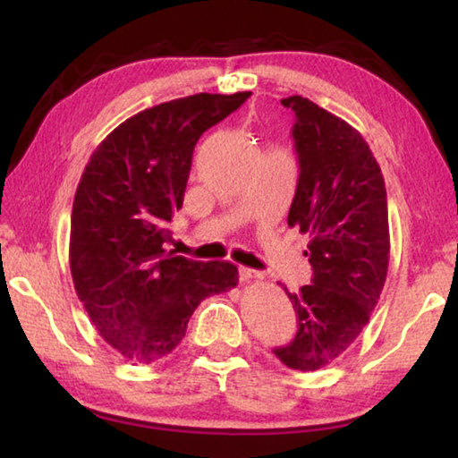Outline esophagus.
Listing matches in <instances>:
<instances>
[{"label":"esophagus","mask_w":458,"mask_h":458,"mask_svg":"<svg viewBox=\"0 0 458 458\" xmlns=\"http://www.w3.org/2000/svg\"><path fill=\"white\" fill-rule=\"evenodd\" d=\"M254 278H262V273L254 268H248V267H240V281L248 283V281H254Z\"/></svg>","instance_id":"34e87169"}]
</instances>
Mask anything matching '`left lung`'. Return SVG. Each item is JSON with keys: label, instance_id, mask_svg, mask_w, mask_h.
Listing matches in <instances>:
<instances>
[{"label": "left lung", "instance_id": "1", "mask_svg": "<svg viewBox=\"0 0 458 458\" xmlns=\"http://www.w3.org/2000/svg\"><path fill=\"white\" fill-rule=\"evenodd\" d=\"M294 113L299 183L289 226L309 234L311 284L289 293L297 335L275 355L286 368L315 371L350 347L369 321L390 262L386 185L366 139L350 123L299 95Z\"/></svg>", "mask_w": 458, "mask_h": 458}]
</instances>
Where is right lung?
<instances>
[{
	"label": "right lung",
	"instance_id": "1",
	"mask_svg": "<svg viewBox=\"0 0 458 458\" xmlns=\"http://www.w3.org/2000/svg\"><path fill=\"white\" fill-rule=\"evenodd\" d=\"M250 97H183L145 108L92 151L74 193L71 273L100 337L133 363L172 353L196 307L238 284L226 260L169 250V222L183 204L193 147Z\"/></svg>",
	"mask_w": 458,
	"mask_h": 458
}]
</instances>
